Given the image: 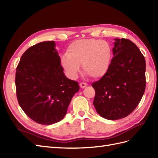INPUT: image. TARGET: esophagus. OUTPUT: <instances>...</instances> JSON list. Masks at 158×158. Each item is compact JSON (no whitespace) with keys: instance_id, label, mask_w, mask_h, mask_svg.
I'll use <instances>...</instances> for the list:
<instances>
[{"instance_id":"esophagus-1","label":"esophagus","mask_w":158,"mask_h":158,"mask_svg":"<svg viewBox=\"0 0 158 158\" xmlns=\"http://www.w3.org/2000/svg\"><path fill=\"white\" fill-rule=\"evenodd\" d=\"M80 86L81 88H85L86 86H87V84L84 83V82H82V83L80 84Z\"/></svg>"}]
</instances>
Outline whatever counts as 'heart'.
<instances>
[{"instance_id":"obj_1","label":"heart","mask_w":158,"mask_h":158,"mask_svg":"<svg viewBox=\"0 0 158 158\" xmlns=\"http://www.w3.org/2000/svg\"><path fill=\"white\" fill-rule=\"evenodd\" d=\"M112 54V48L107 41L78 40L68 45L67 55L61 57V64L72 79L78 76L81 64L84 72L92 78H99L108 72Z\"/></svg>"}]
</instances>
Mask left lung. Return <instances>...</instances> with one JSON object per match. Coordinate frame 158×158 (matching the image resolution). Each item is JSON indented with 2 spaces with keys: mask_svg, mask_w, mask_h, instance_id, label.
<instances>
[{
  "mask_svg": "<svg viewBox=\"0 0 158 158\" xmlns=\"http://www.w3.org/2000/svg\"><path fill=\"white\" fill-rule=\"evenodd\" d=\"M113 58L106 74L92 83L93 105L101 116L118 120L132 113L145 89V60L131 41L114 39Z\"/></svg>",
  "mask_w": 158,
  "mask_h": 158,
  "instance_id": "1",
  "label": "left lung"
}]
</instances>
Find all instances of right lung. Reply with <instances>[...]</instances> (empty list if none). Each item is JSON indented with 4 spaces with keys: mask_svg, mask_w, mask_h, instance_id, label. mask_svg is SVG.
I'll list each match as a JSON object with an SVG mask.
<instances>
[{
    "mask_svg": "<svg viewBox=\"0 0 158 158\" xmlns=\"http://www.w3.org/2000/svg\"><path fill=\"white\" fill-rule=\"evenodd\" d=\"M19 105L27 116L41 125H52L66 116L77 82L65 76L54 41L29 48L21 56L15 76Z\"/></svg>",
    "mask_w": 158,
    "mask_h": 158,
    "instance_id": "obj_1",
    "label": "right lung"
}]
</instances>
